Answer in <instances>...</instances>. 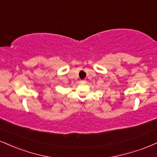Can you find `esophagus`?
Listing matches in <instances>:
<instances>
[{
    "label": "esophagus",
    "mask_w": 157,
    "mask_h": 157,
    "mask_svg": "<svg viewBox=\"0 0 157 157\" xmlns=\"http://www.w3.org/2000/svg\"><path fill=\"white\" fill-rule=\"evenodd\" d=\"M80 82L82 83V84H85L86 82V80H82V81H80Z\"/></svg>",
    "instance_id": "1"
}]
</instances>
